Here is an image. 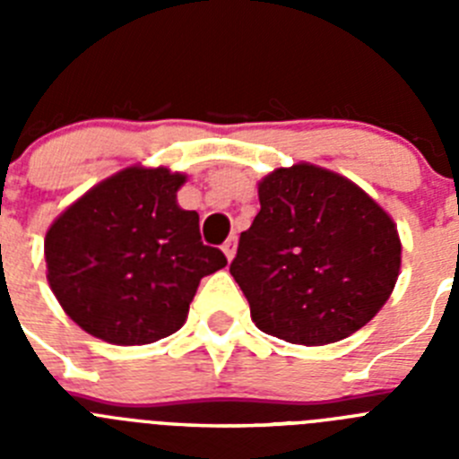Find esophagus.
<instances>
[{
	"mask_svg": "<svg viewBox=\"0 0 459 459\" xmlns=\"http://www.w3.org/2000/svg\"><path fill=\"white\" fill-rule=\"evenodd\" d=\"M222 253H225V257L232 262L234 255H237V237H230L225 243H222Z\"/></svg>",
	"mask_w": 459,
	"mask_h": 459,
	"instance_id": "1",
	"label": "esophagus"
}]
</instances>
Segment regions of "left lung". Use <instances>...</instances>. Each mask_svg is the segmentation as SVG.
<instances>
[{
  "label": "left lung",
  "mask_w": 459,
  "mask_h": 459,
  "mask_svg": "<svg viewBox=\"0 0 459 459\" xmlns=\"http://www.w3.org/2000/svg\"><path fill=\"white\" fill-rule=\"evenodd\" d=\"M257 195L230 266L255 326L306 347L366 326L400 275L393 218L354 181L312 163L273 169Z\"/></svg>",
  "instance_id": "1"
}]
</instances>
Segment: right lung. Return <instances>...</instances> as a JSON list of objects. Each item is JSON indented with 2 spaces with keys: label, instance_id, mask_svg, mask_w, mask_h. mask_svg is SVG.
<instances>
[{
  "label": "right lung",
  "instance_id": "obj_1",
  "mask_svg": "<svg viewBox=\"0 0 459 459\" xmlns=\"http://www.w3.org/2000/svg\"><path fill=\"white\" fill-rule=\"evenodd\" d=\"M186 174L131 165L89 188L46 232L52 294L93 338L133 347L177 333L200 280L227 264L181 209Z\"/></svg>",
  "mask_w": 459,
  "mask_h": 459
}]
</instances>
